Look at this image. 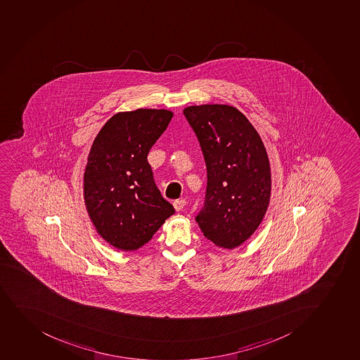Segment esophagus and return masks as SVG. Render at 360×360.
<instances>
[{
	"instance_id": "esophagus-1",
	"label": "esophagus",
	"mask_w": 360,
	"mask_h": 360,
	"mask_svg": "<svg viewBox=\"0 0 360 360\" xmlns=\"http://www.w3.org/2000/svg\"><path fill=\"white\" fill-rule=\"evenodd\" d=\"M173 206H174L176 211H181L182 208L186 206L185 199H178V200L173 201Z\"/></svg>"
}]
</instances>
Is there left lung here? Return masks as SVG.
Masks as SVG:
<instances>
[{"instance_id":"obj_1","label":"left lung","mask_w":360,"mask_h":360,"mask_svg":"<svg viewBox=\"0 0 360 360\" xmlns=\"http://www.w3.org/2000/svg\"><path fill=\"white\" fill-rule=\"evenodd\" d=\"M207 169L204 207L195 217L206 238L235 249L250 238L268 210L271 173L257 130L235 106H187Z\"/></svg>"}]
</instances>
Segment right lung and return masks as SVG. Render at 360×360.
Here are the masks:
<instances>
[{
	"instance_id": "1",
	"label": "right lung",
	"mask_w": 360,
	"mask_h": 360,
	"mask_svg": "<svg viewBox=\"0 0 360 360\" xmlns=\"http://www.w3.org/2000/svg\"><path fill=\"white\" fill-rule=\"evenodd\" d=\"M172 117L166 109L118 112L92 143L84 172V200L98 235L116 249L137 250L174 214L147 160Z\"/></svg>"
}]
</instances>
